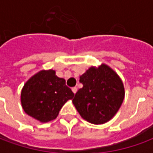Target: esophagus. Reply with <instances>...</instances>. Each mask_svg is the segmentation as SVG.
Wrapping results in <instances>:
<instances>
[{
  "label": "esophagus",
  "mask_w": 153,
  "mask_h": 153,
  "mask_svg": "<svg viewBox=\"0 0 153 153\" xmlns=\"http://www.w3.org/2000/svg\"><path fill=\"white\" fill-rule=\"evenodd\" d=\"M72 91H73V93L75 94V93H77V91H78V89H77L76 87H74V88H72Z\"/></svg>",
  "instance_id": "obj_1"
}]
</instances>
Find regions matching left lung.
<instances>
[{
	"label": "left lung",
	"instance_id": "obj_1",
	"mask_svg": "<svg viewBox=\"0 0 153 153\" xmlns=\"http://www.w3.org/2000/svg\"><path fill=\"white\" fill-rule=\"evenodd\" d=\"M83 84L73 103L80 115L92 124H104L115 115L125 97L120 77L106 65L91 67L80 76Z\"/></svg>",
	"mask_w": 153,
	"mask_h": 153
}]
</instances>
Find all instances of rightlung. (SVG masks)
Returning <instances> with one entry per match:
<instances>
[{"instance_id": "obj_1", "label": "right lung", "mask_w": 153, "mask_h": 153, "mask_svg": "<svg viewBox=\"0 0 153 153\" xmlns=\"http://www.w3.org/2000/svg\"><path fill=\"white\" fill-rule=\"evenodd\" d=\"M74 96L65 80L58 78L54 70H42L25 84L21 103L28 115L41 122H48L56 118L64 104Z\"/></svg>"}]
</instances>
